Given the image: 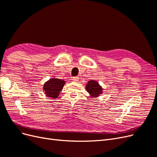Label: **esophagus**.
Here are the masks:
<instances>
[{
	"instance_id": "esophagus-1",
	"label": "esophagus",
	"mask_w": 157,
	"mask_h": 157,
	"mask_svg": "<svg viewBox=\"0 0 157 157\" xmlns=\"http://www.w3.org/2000/svg\"><path fill=\"white\" fill-rule=\"evenodd\" d=\"M72 80H74V81H78V80H79V78L78 77H73L72 78Z\"/></svg>"
}]
</instances>
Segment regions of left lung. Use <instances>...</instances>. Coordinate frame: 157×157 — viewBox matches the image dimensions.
Masks as SVG:
<instances>
[{
    "label": "left lung",
    "mask_w": 157,
    "mask_h": 157,
    "mask_svg": "<svg viewBox=\"0 0 157 157\" xmlns=\"http://www.w3.org/2000/svg\"><path fill=\"white\" fill-rule=\"evenodd\" d=\"M86 91L93 97H98L99 94L102 93V88L99 86L98 82L94 81V80H90L88 84L86 86Z\"/></svg>",
    "instance_id": "8db88e82"
}]
</instances>
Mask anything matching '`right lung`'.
I'll use <instances>...</instances> for the list:
<instances>
[{"label":"right lung","mask_w":157,"mask_h":157,"mask_svg":"<svg viewBox=\"0 0 157 157\" xmlns=\"http://www.w3.org/2000/svg\"><path fill=\"white\" fill-rule=\"evenodd\" d=\"M65 82L58 78H52L44 85V90L47 96L52 98H58L59 92L62 90Z\"/></svg>","instance_id":"1"}]
</instances>
